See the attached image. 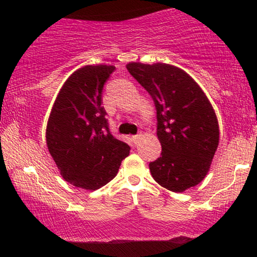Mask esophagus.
Masks as SVG:
<instances>
[{
	"label": "esophagus",
	"mask_w": 257,
	"mask_h": 257,
	"mask_svg": "<svg viewBox=\"0 0 257 257\" xmlns=\"http://www.w3.org/2000/svg\"><path fill=\"white\" fill-rule=\"evenodd\" d=\"M140 139H141V135H140V134H139V135H134V137H132L133 143H134L135 145H138L139 141H140Z\"/></svg>",
	"instance_id": "obj_1"
}]
</instances>
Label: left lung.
<instances>
[{
  "mask_svg": "<svg viewBox=\"0 0 257 257\" xmlns=\"http://www.w3.org/2000/svg\"><path fill=\"white\" fill-rule=\"evenodd\" d=\"M131 75L149 91L157 111L161 157L150 163L162 187L184 192L198 185L210 169L219 146V122L205 93L174 65L129 63Z\"/></svg>",
  "mask_w": 257,
  "mask_h": 257,
  "instance_id": "1",
  "label": "left lung"
}]
</instances>
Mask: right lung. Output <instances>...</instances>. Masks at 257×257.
<instances>
[{
    "instance_id": "1",
    "label": "right lung",
    "mask_w": 257,
    "mask_h": 257,
    "mask_svg": "<svg viewBox=\"0 0 257 257\" xmlns=\"http://www.w3.org/2000/svg\"><path fill=\"white\" fill-rule=\"evenodd\" d=\"M116 67L87 65L65 81L46 129L48 151L65 181L95 191L110 182L131 147L108 131L101 94Z\"/></svg>"
}]
</instances>
